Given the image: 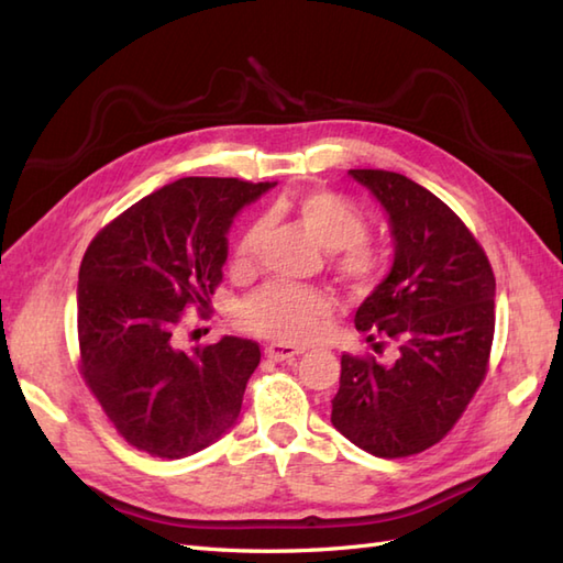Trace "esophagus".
I'll list each match as a JSON object with an SVG mask.
<instances>
[{
    "mask_svg": "<svg viewBox=\"0 0 563 563\" xmlns=\"http://www.w3.org/2000/svg\"><path fill=\"white\" fill-rule=\"evenodd\" d=\"M263 353H266V357H271V361L283 363V361H292V357L300 355L302 351L295 349V345H288V343H268Z\"/></svg>",
    "mask_w": 563,
    "mask_h": 563,
    "instance_id": "1",
    "label": "esophagus"
}]
</instances>
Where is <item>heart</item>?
Listing matches in <instances>:
<instances>
[{
	"label": "heart",
	"mask_w": 563,
	"mask_h": 563,
	"mask_svg": "<svg viewBox=\"0 0 563 563\" xmlns=\"http://www.w3.org/2000/svg\"><path fill=\"white\" fill-rule=\"evenodd\" d=\"M317 242L331 251V268L339 278L369 288L387 273V256L367 242V214L336 190H302L288 200ZM266 222L249 220L232 244L230 263L234 271L254 266ZM331 314V297L312 285L271 283L239 305V324L263 339L305 343L314 336Z\"/></svg>",
	"instance_id": "heart-1"
}]
</instances>
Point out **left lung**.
I'll return each mask as SVG.
<instances>
[{"mask_svg": "<svg viewBox=\"0 0 563 563\" xmlns=\"http://www.w3.org/2000/svg\"><path fill=\"white\" fill-rule=\"evenodd\" d=\"M389 212L394 266L357 307L375 352L341 355L331 423L375 457L418 454L460 421L488 373L496 278L486 251L445 202L411 178L351 169Z\"/></svg>", "mask_w": 563, "mask_h": 563, "instance_id": "1", "label": "left lung"}]
</instances>
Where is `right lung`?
<instances>
[{"mask_svg": "<svg viewBox=\"0 0 563 563\" xmlns=\"http://www.w3.org/2000/svg\"><path fill=\"white\" fill-rule=\"evenodd\" d=\"M271 184L188 176L118 214L84 251L77 285L79 375L128 445L181 460L236 423L256 341L176 349L184 312L202 317L222 283L227 230Z\"/></svg>", "mask_w": 563, "mask_h": 563, "instance_id": "1", "label": "right lung"}]
</instances>
